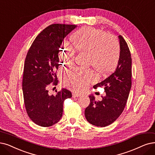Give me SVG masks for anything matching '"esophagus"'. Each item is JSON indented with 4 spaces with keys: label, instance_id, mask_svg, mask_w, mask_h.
<instances>
[{
    "label": "esophagus",
    "instance_id": "obj_1",
    "mask_svg": "<svg viewBox=\"0 0 155 155\" xmlns=\"http://www.w3.org/2000/svg\"><path fill=\"white\" fill-rule=\"evenodd\" d=\"M80 96H81V95L78 94H76V93H73V94H72V97L73 98L78 97H80Z\"/></svg>",
    "mask_w": 155,
    "mask_h": 155
}]
</instances>
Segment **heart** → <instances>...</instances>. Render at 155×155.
<instances>
[{
    "label": "heart",
    "instance_id": "heart-1",
    "mask_svg": "<svg viewBox=\"0 0 155 155\" xmlns=\"http://www.w3.org/2000/svg\"><path fill=\"white\" fill-rule=\"evenodd\" d=\"M72 44L77 51L88 53V65L101 75L106 76L114 71L120 57V46L114 37L101 30L87 27L79 29L72 36ZM76 51L72 45L64 42L59 49V59L64 65L71 66ZM64 83L74 91L81 92L95 80L90 69L76 67L64 73Z\"/></svg>",
    "mask_w": 155,
    "mask_h": 155
}]
</instances>
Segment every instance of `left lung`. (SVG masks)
Wrapping results in <instances>:
<instances>
[{"label": "left lung", "mask_w": 155, "mask_h": 155, "mask_svg": "<svg viewBox=\"0 0 155 155\" xmlns=\"http://www.w3.org/2000/svg\"><path fill=\"white\" fill-rule=\"evenodd\" d=\"M118 38L120 57L116 71L94 86L95 89L104 86L106 95L101 101H96L94 95H90V105L84 110L86 119L97 127H106L116 121L125 109L131 89V54L125 40L120 35Z\"/></svg>", "instance_id": "left-lung-1"}]
</instances>
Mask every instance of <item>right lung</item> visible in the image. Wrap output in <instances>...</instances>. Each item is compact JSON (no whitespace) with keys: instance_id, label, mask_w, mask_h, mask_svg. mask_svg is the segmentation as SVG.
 <instances>
[{"instance_id":"right-lung-1","label":"right lung","mask_w":155,"mask_h":155,"mask_svg":"<svg viewBox=\"0 0 155 155\" xmlns=\"http://www.w3.org/2000/svg\"><path fill=\"white\" fill-rule=\"evenodd\" d=\"M76 27L51 25L36 37L27 53L22 82L24 103L31 120L41 127H48L58 122L62 116L64 101L72 97L67 89L50 95L48 88L58 83L59 49L64 38Z\"/></svg>"}]
</instances>
